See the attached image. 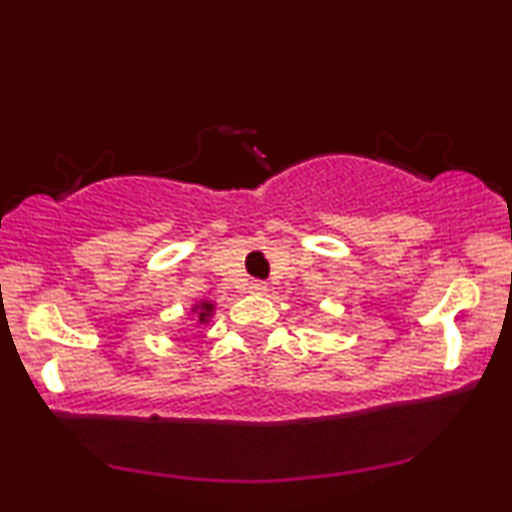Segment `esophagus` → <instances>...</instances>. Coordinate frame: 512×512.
I'll use <instances>...</instances> for the list:
<instances>
[{"label": "esophagus", "mask_w": 512, "mask_h": 512, "mask_svg": "<svg viewBox=\"0 0 512 512\" xmlns=\"http://www.w3.org/2000/svg\"><path fill=\"white\" fill-rule=\"evenodd\" d=\"M268 291V284L265 282H251L249 284V293H265Z\"/></svg>", "instance_id": "obj_1"}]
</instances>
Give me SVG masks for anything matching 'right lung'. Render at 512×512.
Returning a JSON list of instances; mask_svg holds the SVG:
<instances>
[{"label":"right lung","mask_w":512,"mask_h":512,"mask_svg":"<svg viewBox=\"0 0 512 512\" xmlns=\"http://www.w3.org/2000/svg\"><path fill=\"white\" fill-rule=\"evenodd\" d=\"M193 312L198 314V324H207L209 317H212V312H214V305L209 303V300H200V303L193 307Z\"/></svg>","instance_id":"1"}]
</instances>
